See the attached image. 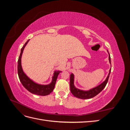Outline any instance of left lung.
Masks as SVG:
<instances>
[{"label": "left lung", "instance_id": "left-lung-1", "mask_svg": "<svg viewBox=\"0 0 130 130\" xmlns=\"http://www.w3.org/2000/svg\"><path fill=\"white\" fill-rule=\"evenodd\" d=\"M108 52V50H107ZM108 53L109 55V61L110 64H111V57H110V55ZM111 68L109 69V73L107 77H106V80L103 82V83L99 85V86H96V87H94L93 88L90 89L88 90H81L76 88L75 87L74 82V75L72 73L70 74V89L71 93L73 94V95L77 98H79V99H90V98H92L94 96H95L98 94L100 93L102 90L104 89V88L105 87V86L107 84L109 74L111 73Z\"/></svg>", "mask_w": 130, "mask_h": 130}]
</instances>
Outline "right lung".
<instances>
[{
  "instance_id": "obj_1",
  "label": "right lung",
  "mask_w": 130,
  "mask_h": 130,
  "mask_svg": "<svg viewBox=\"0 0 130 130\" xmlns=\"http://www.w3.org/2000/svg\"><path fill=\"white\" fill-rule=\"evenodd\" d=\"M29 40H27V42L25 43L24 45L22 47L20 55H19L18 58V74L19 78L23 86L30 93L38 95H47L53 91L55 88V86L57 76L58 74L62 72L58 71V70L55 71L54 73V76L52 78V81L48 85H40L36 83V82H35L32 80H31L23 72L21 64V58L23 50H24L25 46L27 44V43H28Z\"/></svg>"
}]
</instances>
